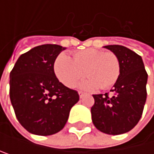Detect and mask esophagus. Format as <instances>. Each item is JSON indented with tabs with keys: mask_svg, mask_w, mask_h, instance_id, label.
Listing matches in <instances>:
<instances>
[{
	"mask_svg": "<svg viewBox=\"0 0 154 154\" xmlns=\"http://www.w3.org/2000/svg\"><path fill=\"white\" fill-rule=\"evenodd\" d=\"M79 95H80V97H81V98H82L84 95H85V93L82 92V91H79Z\"/></svg>",
	"mask_w": 154,
	"mask_h": 154,
	"instance_id": "1",
	"label": "esophagus"
}]
</instances>
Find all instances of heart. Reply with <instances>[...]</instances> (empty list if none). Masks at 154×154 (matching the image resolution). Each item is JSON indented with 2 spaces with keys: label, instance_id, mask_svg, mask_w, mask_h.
<instances>
[{
  "label": "heart",
  "instance_id": "obj_1",
  "mask_svg": "<svg viewBox=\"0 0 154 154\" xmlns=\"http://www.w3.org/2000/svg\"><path fill=\"white\" fill-rule=\"evenodd\" d=\"M54 71L59 80L69 88H73L86 72L89 77L82 84L84 88L108 89L117 82L120 74L119 60L111 51L104 52L96 48L76 51L72 60L60 54L54 65Z\"/></svg>",
  "mask_w": 154,
  "mask_h": 154
}]
</instances>
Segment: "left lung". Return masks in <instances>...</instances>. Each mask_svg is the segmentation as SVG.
<instances>
[{"instance_id":"8db88e82","label":"left lung","mask_w":154,"mask_h":154,"mask_svg":"<svg viewBox=\"0 0 154 154\" xmlns=\"http://www.w3.org/2000/svg\"><path fill=\"white\" fill-rule=\"evenodd\" d=\"M106 48L117 55L120 74L110 92L93 94L92 120L95 128L109 135H119L131 130L140 121L147 98L148 74L142 59L129 48L120 45H108Z\"/></svg>"}]
</instances>
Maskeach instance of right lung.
Listing matches in <instances>:
<instances>
[{
  "label": "right lung",
  "instance_id": "right-lung-1",
  "mask_svg": "<svg viewBox=\"0 0 154 154\" xmlns=\"http://www.w3.org/2000/svg\"><path fill=\"white\" fill-rule=\"evenodd\" d=\"M64 49L55 44L37 46L22 54L10 72V99L16 119L32 134L59 132L79 101L78 92L63 85L54 72V62Z\"/></svg>",
  "mask_w": 154,
  "mask_h": 154
}]
</instances>
